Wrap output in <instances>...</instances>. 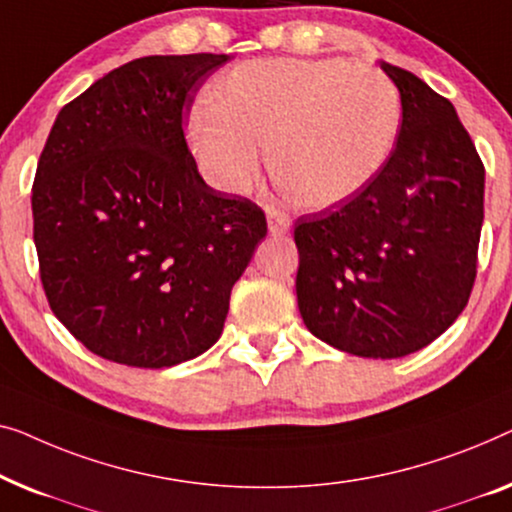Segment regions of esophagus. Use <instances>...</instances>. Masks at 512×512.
Masks as SVG:
<instances>
[{"mask_svg":"<svg viewBox=\"0 0 512 512\" xmlns=\"http://www.w3.org/2000/svg\"><path fill=\"white\" fill-rule=\"evenodd\" d=\"M266 222H269V232L273 234V236H278V234H285L287 229H290V218H287L285 213H280V211H276V208H269V211H266Z\"/></svg>","mask_w":512,"mask_h":512,"instance_id":"1","label":"esophagus"}]
</instances>
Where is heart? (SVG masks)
<instances>
[{"instance_id":"b5f03b06","label":"heart","mask_w":512,"mask_h":512,"mask_svg":"<svg viewBox=\"0 0 512 512\" xmlns=\"http://www.w3.org/2000/svg\"><path fill=\"white\" fill-rule=\"evenodd\" d=\"M401 132L397 85L343 57H271L236 64L194 106L185 136L206 181L222 192L255 183L271 164L287 194L336 208L362 194L390 162Z\"/></svg>"}]
</instances>
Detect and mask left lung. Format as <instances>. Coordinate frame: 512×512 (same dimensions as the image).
I'll return each instance as SVG.
<instances>
[{"mask_svg": "<svg viewBox=\"0 0 512 512\" xmlns=\"http://www.w3.org/2000/svg\"><path fill=\"white\" fill-rule=\"evenodd\" d=\"M380 69L401 97L397 148L362 194L297 220V301L320 341L397 359L436 341L471 297L485 167L448 99Z\"/></svg>", "mask_w": 512, "mask_h": 512, "instance_id": "obj_1", "label": "left lung"}]
</instances>
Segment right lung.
<instances>
[{
  "instance_id": "right-lung-1",
  "label": "right lung",
  "mask_w": 512,
  "mask_h": 512,
  "mask_svg": "<svg viewBox=\"0 0 512 512\" xmlns=\"http://www.w3.org/2000/svg\"><path fill=\"white\" fill-rule=\"evenodd\" d=\"M227 55L139 57L57 113L32 187L34 246L57 320L95 355L167 369L218 341L266 236L262 208L215 192L183 115Z\"/></svg>"
}]
</instances>
